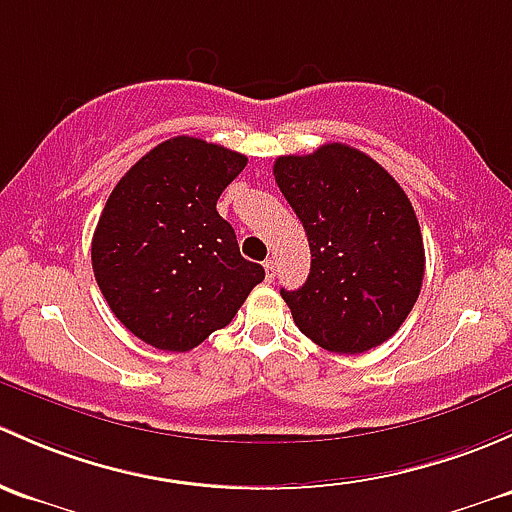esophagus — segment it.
I'll list each match as a JSON object with an SVG mask.
<instances>
[{
    "instance_id": "esophagus-1",
    "label": "esophagus",
    "mask_w": 512,
    "mask_h": 512,
    "mask_svg": "<svg viewBox=\"0 0 512 512\" xmlns=\"http://www.w3.org/2000/svg\"><path fill=\"white\" fill-rule=\"evenodd\" d=\"M263 268H266V281L271 283L273 278H276V258H266V261H263Z\"/></svg>"
}]
</instances>
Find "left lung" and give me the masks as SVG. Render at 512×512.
<instances>
[{"instance_id": "8db88e82", "label": "left lung", "mask_w": 512, "mask_h": 512, "mask_svg": "<svg viewBox=\"0 0 512 512\" xmlns=\"http://www.w3.org/2000/svg\"><path fill=\"white\" fill-rule=\"evenodd\" d=\"M310 244L308 281L281 288L298 330L337 355L389 340L419 298L424 241L397 179L370 155L328 142L273 165Z\"/></svg>"}]
</instances>
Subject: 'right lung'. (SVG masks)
<instances>
[{"instance_id": "1", "label": "right lung", "mask_w": 512, "mask_h": 512, "mask_svg": "<svg viewBox=\"0 0 512 512\" xmlns=\"http://www.w3.org/2000/svg\"><path fill=\"white\" fill-rule=\"evenodd\" d=\"M244 167L241 152L179 135L110 192L93 234V273L115 318L147 345L192 350L226 328L266 276L217 212Z\"/></svg>"}]
</instances>
